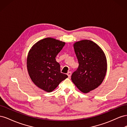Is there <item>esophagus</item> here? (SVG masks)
I'll return each instance as SVG.
<instances>
[{
	"mask_svg": "<svg viewBox=\"0 0 127 127\" xmlns=\"http://www.w3.org/2000/svg\"><path fill=\"white\" fill-rule=\"evenodd\" d=\"M67 75H68V77H69V78H70V77H71V71H69V72H68V73H67Z\"/></svg>",
	"mask_w": 127,
	"mask_h": 127,
	"instance_id": "esophagus-1",
	"label": "esophagus"
}]
</instances>
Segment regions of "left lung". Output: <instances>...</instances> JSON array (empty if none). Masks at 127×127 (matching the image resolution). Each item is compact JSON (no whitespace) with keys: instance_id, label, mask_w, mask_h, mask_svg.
I'll list each match as a JSON object with an SVG mask.
<instances>
[{"instance_id":"8db88e82","label":"left lung","mask_w":127,"mask_h":127,"mask_svg":"<svg viewBox=\"0 0 127 127\" xmlns=\"http://www.w3.org/2000/svg\"><path fill=\"white\" fill-rule=\"evenodd\" d=\"M73 46L79 66L71 79L79 91L87 93L98 87L104 79L106 58L101 47L92 41L83 40Z\"/></svg>"}]
</instances>
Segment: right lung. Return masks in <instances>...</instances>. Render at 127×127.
<instances>
[{
    "mask_svg": "<svg viewBox=\"0 0 127 127\" xmlns=\"http://www.w3.org/2000/svg\"><path fill=\"white\" fill-rule=\"evenodd\" d=\"M65 42L47 37L34 44L27 57V69L32 81L40 89L51 92L68 77L60 71L56 57Z\"/></svg>",
    "mask_w": 127,
    "mask_h": 127,
    "instance_id": "obj_1",
    "label": "right lung"
}]
</instances>
